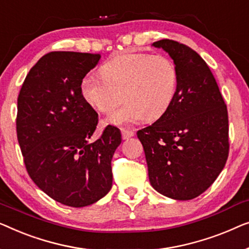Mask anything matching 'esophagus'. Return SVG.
Listing matches in <instances>:
<instances>
[{
	"instance_id": "esophagus-1",
	"label": "esophagus",
	"mask_w": 249,
	"mask_h": 249,
	"mask_svg": "<svg viewBox=\"0 0 249 249\" xmlns=\"http://www.w3.org/2000/svg\"><path fill=\"white\" fill-rule=\"evenodd\" d=\"M133 135H134V132H133L132 129L122 128V138H123L124 140H127L129 138H132Z\"/></svg>"
}]
</instances>
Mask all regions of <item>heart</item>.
I'll use <instances>...</instances> for the list:
<instances>
[{
    "mask_svg": "<svg viewBox=\"0 0 249 249\" xmlns=\"http://www.w3.org/2000/svg\"><path fill=\"white\" fill-rule=\"evenodd\" d=\"M178 88V71L166 55L128 53L101 68V76L87 74L80 85L86 103L103 114H110L124 99L121 109L108 117L113 125H129L143 118L156 121L173 104Z\"/></svg>",
    "mask_w": 249,
    "mask_h": 249,
    "instance_id": "obj_1",
    "label": "heart"
}]
</instances>
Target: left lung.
I'll return each mask as SVG.
<instances>
[{
  "label": "left lung",
  "instance_id": "1",
  "mask_svg": "<svg viewBox=\"0 0 249 249\" xmlns=\"http://www.w3.org/2000/svg\"><path fill=\"white\" fill-rule=\"evenodd\" d=\"M178 71L175 99L158 121L138 131L149 179L167 197L186 201L205 192L229 155L227 105L204 59L186 45L161 39Z\"/></svg>",
  "mask_w": 249,
  "mask_h": 249
}]
</instances>
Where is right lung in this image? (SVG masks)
Here are the masks:
<instances>
[{"label":"right lung","instance_id":"1","mask_svg":"<svg viewBox=\"0 0 249 249\" xmlns=\"http://www.w3.org/2000/svg\"><path fill=\"white\" fill-rule=\"evenodd\" d=\"M100 54L51 52L35 64L18 97L17 136L34 183L62 204L82 208L113 185L111 158L121 131L107 125L96 141L98 114L80 85Z\"/></svg>","mask_w":249,"mask_h":249}]
</instances>
